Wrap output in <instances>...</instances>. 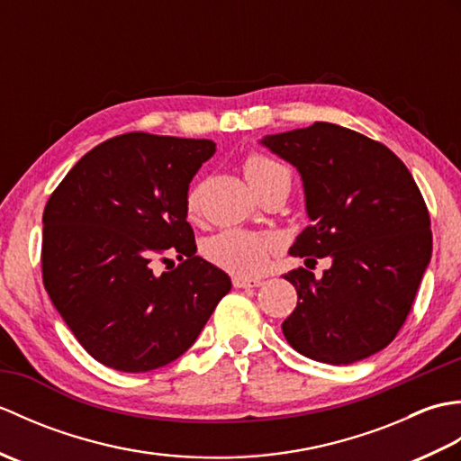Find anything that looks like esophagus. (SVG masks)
I'll return each mask as SVG.
<instances>
[{
    "instance_id": "34e87169",
    "label": "esophagus",
    "mask_w": 461,
    "mask_h": 461,
    "mask_svg": "<svg viewBox=\"0 0 461 461\" xmlns=\"http://www.w3.org/2000/svg\"><path fill=\"white\" fill-rule=\"evenodd\" d=\"M231 281L236 289H251V287L261 285V279H249V277H240V276H236Z\"/></svg>"
}]
</instances>
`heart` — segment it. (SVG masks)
<instances>
[{
	"mask_svg": "<svg viewBox=\"0 0 461 461\" xmlns=\"http://www.w3.org/2000/svg\"><path fill=\"white\" fill-rule=\"evenodd\" d=\"M243 172H246V178L256 188V192L266 184L277 180L291 182V174L285 166L258 150L249 152L243 158ZM200 198L202 185H190V190L185 192V213H188V218H195V213H198ZM271 251L273 241L269 238L240 230L221 231L205 243V256H208V259L218 267L236 273L240 277H253L266 271Z\"/></svg>",
	"mask_w": 461,
	"mask_h": 461,
	"instance_id": "obj_1",
	"label": "heart"
}]
</instances>
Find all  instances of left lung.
<instances>
[{"instance_id":"left-lung-1","label":"left lung","mask_w":461,"mask_h":461,"mask_svg":"<svg viewBox=\"0 0 461 461\" xmlns=\"http://www.w3.org/2000/svg\"><path fill=\"white\" fill-rule=\"evenodd\" d=\"M299 170L311 225L291 256L330 258L315 279L285 273L297 307L283 335L303 357L350 365L388 347L402 329L432 256L426 202L412 174L378 140L330 122L261 140Z\"/></svg>"}]
</instances>
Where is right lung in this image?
Returning a JSON list of instances; mask_svg holds the SVG:
<instances>
[{
    "mask_svg": "<svg viewBox=\"0 0 461 461\" xmlns=\"http://www.w3.org/2000/svg\"><path fill=\"white\" fill-rule=\"evenodd\" d=\"M213 152L212 140L119 134L86 152L49 195L43 285L101 365L121 372L170 365L231 289L221 269L195 256L185 221V192ZM170 255L181 263L156 276L153 263Z\"/></svg>",
    "mask_w": 461,
    "mask_h": 461,
    "instance_id": "add662e5",
    "label": "right lung"
}]
</instances>
